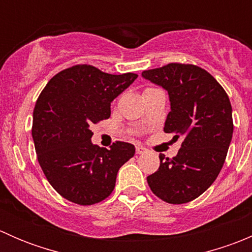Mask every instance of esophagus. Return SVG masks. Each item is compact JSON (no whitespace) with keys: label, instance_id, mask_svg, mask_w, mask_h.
Here are the masks:
<instances>
[{"label":"esophagus","instance_id":"obj_1","mask_svg":"<svg viewBox=\"0 0 252 252\" xmlns=\"http://www.w3.org/2000/svg\"><path fill=\"white\" fill-rule=\"evenodd\" d=\"M135 150H136V154L138 155H141V154H144V152H146V149L142 146H136Z\"/></svg>","mask_w":252,"mask_h":252}]
</instances>
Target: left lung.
Listing matches in <instances>:
<instances>
[{
  "instance_id": "obj_1",
  "label": "left lung",
  "mask_w": 252,
  "mask_h": 252,
  "mask_svg": "<svg viewBox=\"0 0 252 252\" xmlns=\"http://www.w3.org/2000/svg\"><path fill=\"white\" fill-rule=\"evenodd\" d=\"M141 75L168 93L164 133L183 136L177 156L159 155V168L147 184L163 201L187 204L212 185L224 164L233 136L229 97L210 73L194 64L169 63Z\"/></svg>"
}]
</instances>
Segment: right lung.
Masks as SVG:
<instances>
[{
  "mask_svg": "<svg viewBox=\"0 0 252 252\" xmlns=\"http://www.w3.org/2000/svg\"><path fill=\"white\" fill-rule=\"evenodd\" d=\"M138 74H108L78 64L51 79L32 113L37 161L53 189L74 204H97L111 195L119 168L135 154L116 141L110 150L91 142L90 126L110 118L111 102Z\"/></svg>",
  "mask_w": 252,
  "mask_h": 252,
  "instance_id": "obj_1",
  "label": "right lung"
}]
</instances>
